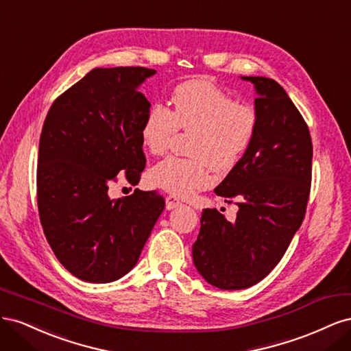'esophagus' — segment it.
I'll return each instance as SVG.
<instances>
[{"instance_id": "esophagus-1", "label": "esophagus", "mask_w": 351, "mask_h": 351, "mask_svg": "<svg viewBox=\"0 0 351 351\" xmlns=\"http://www.w3.org/2000/svg\"><path fill=\"white\" fill-rule=\"evenodd\" d=\"M165 206H167V209H174V208H177V206H182V202H180L176 196L169 195V196H167V199H165Z\"/></svg>"}]
</instances>
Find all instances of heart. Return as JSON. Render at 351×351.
Returning <instances> with one entry per match:
<instances>
[{
    "label": "heart",
    "mask_w": 351,
    "mask_h": 351,
    "mask_svg": "<svg viewBox=\"0 0 351 351\" xmlns=\"http://www.w3.org/2000/svg\"><path fill=\"white\" fill-rule=\"evenodd\" d=\"M171 102L173 110L155 104L147 111L141 136L147 151L162 155L178 130L192 133L193 156H168L149 171L154 186L184 197L210 184L212 168L228 173L240 162L258 134L259 111L208 79L178 84Z\"/></svg>",
    "instance_id": "heart-1"
}]
</instances>
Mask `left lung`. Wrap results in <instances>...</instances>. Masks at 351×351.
Wrapping results in <instances>:
<instances>
[{"mask_svg": "<svg viewBox=\"0 0 351 351\" xmlns=\"http://www.w3.org/2000/svg\"><path fill=\"white\" fill-rule=\"evenodd\" d=\"M254 84L259 129L240 162L215 189L239 210L230 222L205 209L193 244L199 274L221 290L249 289L277 267L300 228L312 183V137L300 111L280 83Z\"/></svg>", "mask_w": 351, "mask_h": 351, "instance_id": "left-lung-1", "label": "left lung"}]
</instances>
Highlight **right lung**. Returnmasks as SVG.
Returning <instances> with one entry per match:
<instances>
[{"label":"right lung","instance_id":"obj_1","mask_svg":"<svg viewBox=\"0 0 351 351\" xmlns=\"http://www.w3.org/2000/svg\"><path fill=\"white\" fill-rule=\"evenodd\" d=\"M146 67L93 69L52 102L39 139L36 199L60 263L88 282L129 272L165 208L158 192L110 199L111 183L136 186L146 165L142 124L151 108L137 86Z\"/></svg>","mask_w":351,"mask_h":351}]
</instances>
